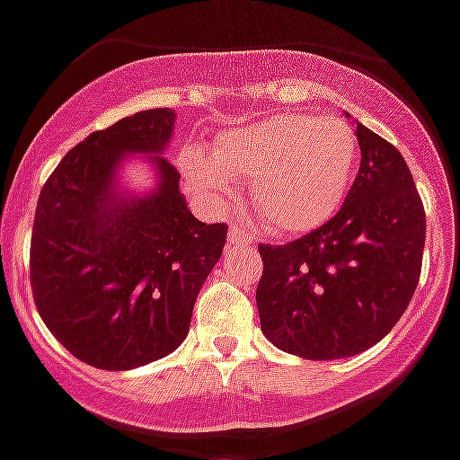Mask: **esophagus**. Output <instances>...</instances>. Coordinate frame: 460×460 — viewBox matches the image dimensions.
I'll list each match as a JSON object with an SVG mask.
<instances>
[{
  "mask_svg": "<svg viewBox=\"0 0 460 460\" xmlns=\"http://www.w3.org/2000/svg\"><path fill=\"white\" fill-rule=\"evenodd\" d=\"M241 243H250V234L241 224H234L229 229V245H241Z\"/></svg>",
  "mask_w": 460,
  "mask_h": 460,
  "instance_id": "esophagus-1",
  "label": "esophagus"
}]
</instances>
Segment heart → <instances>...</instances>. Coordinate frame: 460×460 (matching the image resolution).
<instances>
[{"mask_svg": "<svg viewBox=\"0 0 460 460\" xmlns=\"http://www.w3.org/2000/svg\"><path fill=\"white\" fill-rule=\"evenodd\" d=\"M358 161L360 146L349 123L285 111L224 130L212 154L189 146L182 171L212 203H226L234 180H245L266 226L306 234L341 208Z\"/></svg>", "mask_w": 460, "mask_h": 460, "instance_id": "obj_1", "label": "heart"}]
</instances>
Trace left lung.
I'll return each mask as SVG.
<instances>
[{
	"instance_id": "1",
	"label": "left lung",
	"mask_w": 460,
	"mask_h": 460,
	"mask_svg": "<svg viewBox=\"0 0 460 460\" xmlns=\"http://www.w3.org/2000/svg\"><path fill=\"white\" fill-rule=\"evenodd\" d=\"M355 137L360 171L341 210L288 245H260L261 332L306 360L372 349L402 318L419 285L426 212L414 177L402 154L360 121Z\"/></svg>"
}]
</instances>
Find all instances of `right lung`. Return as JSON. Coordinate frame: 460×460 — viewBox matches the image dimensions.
I'll use <instances>...</instances> for the list:
<instances>
[{"instance_id": "obj_1", "label": "right lung", "mask_w": 460, "mask_h": 460, "mask_svg": "<svg viewBox=\"0 0 460 460\" xmlns=\"http://www.w3.org/2000/svg\"><path fill=\"white\" fill-rule=\"evenodd\" d=\"M172 133V110L137 111L79 142L41 189L30 245L34 304L91 367L126 372L172 353L222 257L226 224L191 215L164 156ZM130 155L153 165L152 190L122 189Z\"/></svg>"}]
</instances>
